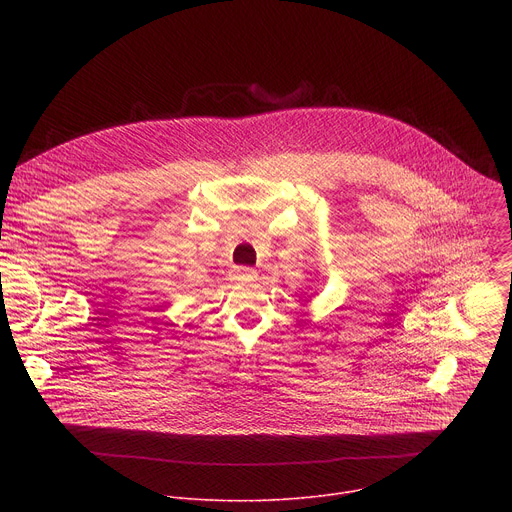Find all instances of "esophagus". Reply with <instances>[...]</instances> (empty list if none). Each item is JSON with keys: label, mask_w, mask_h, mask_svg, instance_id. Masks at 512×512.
Listing matches in <instances>:
<instances>
[{"label": "esophagus", "mask_w": 512, "mask_h": 512, "mask_svg": "<svg viewBox=\"0 0 512 512\" xmlns=\"http://www.w3.org/2000/svg\"><path fill=\"white\" fill-rule=\"evenodd\" d=\"M233 277L235 279H247V281H253L257 277V271L255 269H249V267H237L233 271Z\"/></svg>", "instance_id": "34e87169"}]
</instances>
